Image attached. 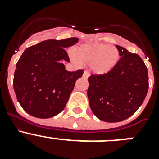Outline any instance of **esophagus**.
<instances>
[{
	"label": "esophagus",
	"mask_w": 159,
	"mask_h": 159,
	"mask_svg": "<svg viewBox=\"0 0 159 159\" xmlns=\"http://www.w3.org/2000/svg\"><path fill=\"white\" fill-rule=\"evenodd\" d=\"M89 75L90 74L88 72V71H84V74H83V77H84V79H88V77H89Z\"/></svg>",
	"instance_id": "1"
}]
</instances>
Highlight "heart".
Instances as JSON below:
<instances>
[{
	"label": "heart",
	"instance_id": "1",
	"mask_svg": "<svg viewBox=\"0 0 159 159\" xmlns=\"http://www.w3.org/2000/svg\"><path fill=\"white\" fill-rule=\"evenodd\" d=\"M73 57L81 64H90L95 75H105L119 61V52L113 45L92 43L82 44L73 51Z\"/></svg>",
	"mask_w": 159,
	"mask_h": 159
}]
</instances>
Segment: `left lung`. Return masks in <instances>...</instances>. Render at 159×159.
Segmentation results:
<instances>
[{
  "label": "left lung",
  "mask_w": 159,
  "mask_h": 159,
  "mask_svg": "<svg viewBox=\"0 0 159 159\" xmlns=\"http://www.w3.org/2000/svg\"><path fill=\"white\" fill-rule=\"evenodd\" d=\"M116 46L121 59L113 69L88 78L90 107L98 119L107 123L130 117L143 102L149 88L147 67L141 57Z\"/></svg>",
  "instance_id": "left-lung-1"
}]
</instances>
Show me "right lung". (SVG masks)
<instances>
[{
  "label": "right lung",
  "instance_id": "right-lung-1",
  "mask_svg": "<svg viewBox=\"0 0 159 159\" xmlns=\"http://www.w3.org/2000/svg\"><path fill=\"white\" fill-rule=\"evenodd\" d=\"M76 37L43 40L25 49L14 73L16 99L30 116L40 119L56 116L67 104L76 80L84 71H68L66 48L78 42Z\"/></svg>",
  "mask_w": 159,
  "mask_h": 159
}]
</instances>
